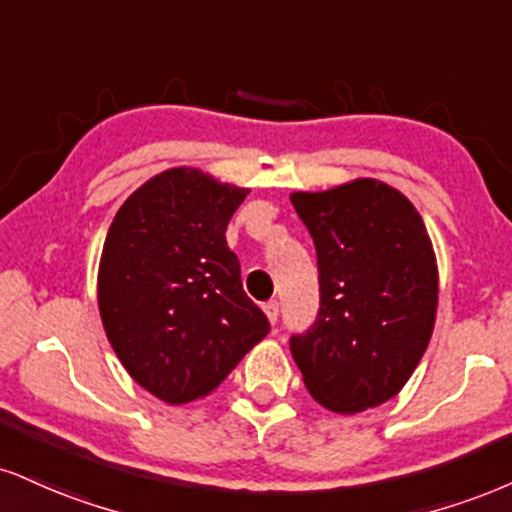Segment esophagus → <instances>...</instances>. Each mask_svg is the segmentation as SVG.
Here are the masks:
<instances>
[{
    "label": "esophagus",
    "mask_w": 512,
    "mask_h": 512,
    "mask_svg": "<svg viewBox=\"0 0 512 512\" xmlns=\"http://www.w3.org/2000/svg\"><path fill=\"white\" fill-rule=\"evenodd\" d=\"M262 310L264 315L269 317V322L276 324V319H279V303H276V300H269V303L262 305Z\"/></svg>",
    "instance_id": "obj_1"
}]
</instances>
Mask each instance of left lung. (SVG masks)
<instances>
[{"label":"left lung","instance_id":"8db88e82","mask_svg":"<svg viewBox=\"0 0 512 512\" xmlns=\"http://www.w3.org/2000/svg\"><path fill=\"white\" fill-rule=\"evenodd\" d=\"M291 202L319 269L315 324L291 336L295 365L326 410L377 408L403 389L432 338V240L408 197L374 178L293 193Z\"/></svg>","mask_w":512,"mask_h":512}]
</instances>
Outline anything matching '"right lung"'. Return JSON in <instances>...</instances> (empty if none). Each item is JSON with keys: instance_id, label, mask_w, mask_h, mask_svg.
<instances>
[{"instance_id": "1", "label": "right lung", "mask_w": 512, "mask_h": 512, "mask_svg": "<svg viewBox=\"0 0 512 512\" xmlns=\"http://www.w3.org/2000/svg\"><path fill=\"white\" fill-rule=\"evenodd\" d=\"M245 195L178 166L135 190L107 231L97 274L104 331L126 372L169 405L212 393L269 334L226 245Z\"/></svg>"}]
</instances>
